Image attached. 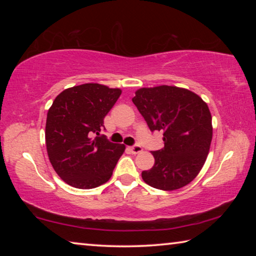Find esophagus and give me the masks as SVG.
<instances>
[{
    "instance_id": "1",
    "label": "esophagus",
    "mask_w": 256,
    "mask_h": 256,
    "mask_svg": "<svg viewBox=\"0 0 256 256\" xmlns=\"http://www.w3.org/2000/svg\"><path fill=\"white\" fill-rule=\"evenodd\" d=\"M130 150H131L132 154H138V152H141V151H142V146H138V144H134V146H131V148H130Z\"/></svg>"
}]
</instances>
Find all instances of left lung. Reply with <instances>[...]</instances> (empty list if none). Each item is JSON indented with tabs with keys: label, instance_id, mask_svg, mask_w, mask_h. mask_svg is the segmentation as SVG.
Masks as SVG:
<instances>
[{
	"label": "left lung",
	"instance_id": "left-lung-1",
	"mask_svg": "<svg viewBox=\"0 0 256 256\" xmlns=\"http://www.w3.org/2000/svg\"><path fill=\"white\" fill-rule=\"evenodd\" d=\"M132 102L151 132L164 133V148L152 151L154 167L142 172L146 184L174 190L202 170L212 140L211 114L196 94L172 86L136 90Z\"/></svg>",
	"mask_w": 256,
	"mask_h": 256
}]
</instances>
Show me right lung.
Masks as SVG:
<instances>
[{
  "instance_id": "right-lung-1",
  "label": "right lung",
  "mask_w": 256,
  "mask_h": 256,
  "mask_svg": "<svg viewBox=\"0 0 256 256\" xmlns=\"http://www.w3.org/2000/svg\"><path fill=\"white\" fill-rule=\"evenodd\" d=\"M120 89L84 84L66 89L47 112L46 146L54 170L76 188H94L110 178L125 150L106 136L104 118L120 96Z\"/></svg>"
}]
</instances>
